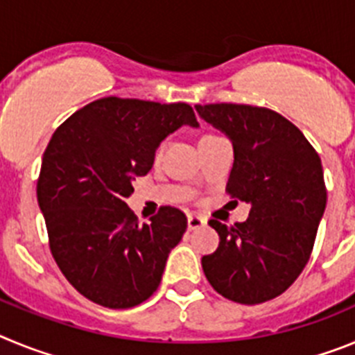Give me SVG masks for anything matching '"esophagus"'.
I'll return each instance as SVG.
<instances>
[{
	"label": "esophagus",
	"mask_w": 355,
	"mask_h": 355,
	"mask_svg": "<svg viewBox=\"0 0 355 355\" xmlns=\"http://www.w3.org/2000/svg\"><path fill=\"white\" fill-rule=\"evenodd\" d=\"M206 225V218L205 216H199V215H190L188 216V229L193 231V229H199Z\"/></svg>",
	"instance_id": "34e87169"
}]
</instances>
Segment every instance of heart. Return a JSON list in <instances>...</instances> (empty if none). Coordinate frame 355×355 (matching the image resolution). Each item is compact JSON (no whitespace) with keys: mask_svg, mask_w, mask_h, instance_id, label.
<instances>
[{"mask_svg":"<svg viewBox=\"0 0 355 355\" xmlns=\"http://www.w3.org/2000/svg\"><path fill=\"white\" fill-rule=\"evenodd\" d=\"M162 150H163V146H159L158 149H156V158H158V156L162 155Z\"/></svg>","mask_w":355,"mask_h":355,"instance_id":"heart-1","label":"heart"}]
</instances>
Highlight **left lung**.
<instances>
[{
  "label": "left lung",
  "instance_id": "8db88e82",
  "mask_svg": "<svg viewBox=\"0 0 355 355\" xmlns=\"http://www.w3.org/2000/svg\"><path fill=\"white\" fill-rule=\"evenodd\" d=\"M233 142L227 193L250 205L245 222L209 220L220 243L202 270L222 297L261 304L288 290L309 261L327 205L320 156L299 128L261 106H196Z\"/></svg>",
  "mask_w": 355,
  "mask_h": 355
}]
</instances>
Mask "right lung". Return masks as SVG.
Instances as JSON below:
<instances>
[{"label": "right lung", "mask_w": 355, "mask_h": 355, "mask_svg": "<svg viewBox=\"0 0 355 355\" xmlns=\"http://www.w3.org/2000/svg\"><path fill=\"white\" fill-rule=\"evenodd\" d=\"M184 124L199 126L187 103L110 96L72 114L44 150L37 200L49 249L69 283L99 306L128 309L149 299L187 231L181 209L163 206L139 224L124 202L162 140Z\"/></svg>", "instance_id": "1"}]
</instances>
